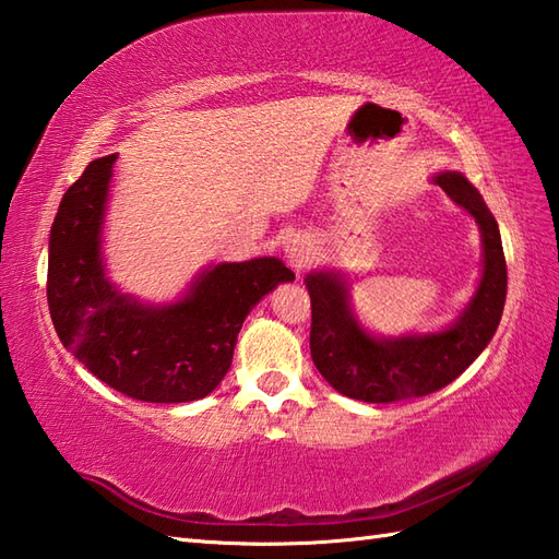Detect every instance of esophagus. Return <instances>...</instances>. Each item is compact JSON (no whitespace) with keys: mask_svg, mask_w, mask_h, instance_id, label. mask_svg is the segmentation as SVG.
<instances>
[{"mask_svg":"<svg viewBox=\"0 0 559 559\" xmlns=\"http://www.w3.org/2000/svg\"><path fill=\"white\" fill-rule=\"evenodd\" d=\"M284 251H287V260L294 270H304L313 258V243L306 237H294L284 246Z\"/></svg>","mask_w":559,"mask_h":559,"instance_id":"34e87169","label":"esophagus"}]
</instances>
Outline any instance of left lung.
Listing matches in <instances>:
<instances>
[{"instance_id": "8db88e82", "label": "left lung", "mask_w": 559, "mask_h": 559, "mask_svg": "<svg viewBox=\"0 0 559 559\" xmlns=\"http://www.w3.org/2000/svg\"><path fill=\"white\" fill-rule=\"evenodd\" d=\"M454 203L476 217L483 234V277L464 316L450 330L382 342L358 328L344 282L332 272L306 277L311 294V356L334 390L358 402L388 404L450 384L476 361L500 325L507 263L498 222L480 193L456 171L436 179Z\"/></svg>"}]
</instances>
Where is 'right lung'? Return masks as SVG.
Wrapping results in <instances>:
<instances>
[{"mask_svg": "<svg viewBox=\"0 0 559 559\" xmlns=\"http://www.w3.org/2000/svg\"><path fill=\"white\" fill-rule=\"evenodd\" d=\"M117 155L85 167L49 231L47 304L61 344L109 388L141 402H193L227 376L251 308L294 272L277 258L222 263L186 299L151 308L103 275L100 227Z\"/></svg>", "mask_w": 559, "mask_h": 559, "instance_id": "1", "label": "right lung"}]
</instances>
